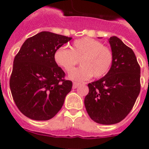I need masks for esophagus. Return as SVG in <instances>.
<instances>
[{"mask_svg": "<svg viewBox=\"0 0 149 149\" xmlns=\"http://www.w3.org/2000/svg\"><path fill=\"white\" fill-rule=\"evenodd\" d=\"M81 85V83H77V82H74L73 83V86H72V88L73 89H76V88L78 87L79 86Z\"/></svg>", "mask_w": 149, "mask_h": 149, "instance_id": "obj_1", "label": "esophagus"}]
</instances>
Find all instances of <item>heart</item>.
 Listing matches in <instances>:
<instances>
[{
  "mask_svg": "<svg viewBox=\"0 0 149 149\" xmlns=\"http://www.w3.org/2000/svg\"><path fill=\"white\" fill-rule=\"evenodd\" d=\"M54 58L56 64L67 72L81 59V66L71 71L68 78L85 81L92 76L100 78L106 75L113 63V54L99 41L84 37L74 41L71 49L65 47L56 49Z\"/></svg>",
  "mask_w": 149,
  "mask_h": 149,
  "instance_id": "obj_1",
  "label": "heart"
}]
</instances>
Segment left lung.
<instances>
[{
  "instance_id": "left-lung-1",
  "label": "left lung",
  "mask_w": 149,
  "mask_h": 149,
  "mask_svg": "<svg viewBox=\"0 0 149 149\" xmlns=\"http://www.w3.org/2000/svg\"><path fill=\"white\" fill-rule=\"evenodd\" d=\"M113 63L108 73L88 84L84 104L94 122L113 125L131 112L140 92V67L131 48L116 36L109 39Z\"/></svg>"
}]
</instances>
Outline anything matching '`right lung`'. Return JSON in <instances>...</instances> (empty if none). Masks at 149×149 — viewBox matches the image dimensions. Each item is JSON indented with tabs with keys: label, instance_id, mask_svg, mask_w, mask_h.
Segmentation results:
<instances>
[{
	"label": "right lung",
	"instance_id": "right-lung-1",
	"mask_svg": "<svg viewBox=\"0 0 149 149\" xmlns=\"http://www.w3.org/2000/svg\"><path fill=\"white\" fill-rule=\"evenodd\" d=\"M72 37L42 31L23 43L13 61L10 80L18 110L36 121L52 119L63 107L72 82L55 62L56 49Z\"/></svg>",
	"mask_w": 149,
	"mask_h": 149
}]
</instances>
